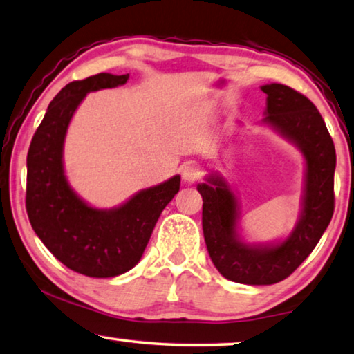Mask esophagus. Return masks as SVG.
<instances>
[{"instance_id":"esophagus-1","label":"esophagus","mask_w":354,"mask_h":354,"mask_svg":"<svg viewBox=\"0 0 354 354\" xmlns=\"http://www.w3.org/2000/svg\"><path fill=\"white\" fill-rule=\"evenodd\" d=\"M199 177H201V169H199L198 165H194V162H187L182 167V178L185 183H194Z\"/></svg>"}]
</instances>
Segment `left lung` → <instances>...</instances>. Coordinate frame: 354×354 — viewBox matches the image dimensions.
<instances>
[{
    "label": "left lung",
    "mask_w": 354,
    "mask_h": 354,
    "mask_svg": "<svg viewBox=\"0 0 354 354\" xmlns=\"http://www.w3.org/2000/svg\"><path fill=\"white\" fill-rule=\"evenodd\" d=\"M263 122L295 143L306 161L304 207L294 232L276 244H245L238 234L239 207L223 177L199 183L203 232L212 263L223 278L249 286L279 283L299 268L319 243L334 215L335 147L313 102L284 84H265Z\"/></svg>",
    "instance_id": "obj_1"
}]
</instances>
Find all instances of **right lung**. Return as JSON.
Segmentation results:
<instances>
[{"label":"right lung","mask_w":354,"mask_h":354,"mask_svg":"<svg viewBox=\"0 0 354 354\" xmlns=\"http://www.w3.org/2000/svg\"><path fill=\"white\" fill-rule=\"evenodd\" d=\"M127 80L129 73H99L66 84L49 104L27 155L25 203L32 228L55 259L91 278H113L134 268L162 209L180 188V176H174L120 207L95 209L68 185L62 155L71 116L88 92Z\"/></svg>","instance_id":"right-lung-1"}]
</instances>
